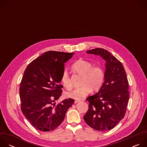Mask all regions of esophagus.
Wrapping results in <instances>:
<instances>
[{"mask_svg":"<svg viewBox=\"0 0 147 147\" xmlns=\"http://www.w3.org/2000/svg\"><path fill=\"white\" fill-rule=\"evenodd\" d=\"M80 102V100H74V103H78V102Z\"/></svg>","mask_w":147,"mask_h":147,"instance_id":"esophagus-1","label":"esophagus"}]
</instances>
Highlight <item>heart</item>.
Segmentation results:
<instances>
[{
    "mask_svg": "<svg viewBox=\"0 0 147 147\" xmlns=\"http://www.w3.org/2000/svg\"><path fill=\"white\" fill-rule=\"evenodd\" d=\"M71 68L74 72L83 77L81 82L82 86L68 92L66 94L67 97L74 99H81L91 93L92 90L98 91L103 86L105 71L100 66H94L91 61L80 59L74 63ZM60 80L67 90L72 88V82L67 70L63 71Z\"/></svg>",
    "mask_w": 147,
    "mask_h": 147,
    "instance_id": "obj_1",
    "label": "heart"
}]
</instances>
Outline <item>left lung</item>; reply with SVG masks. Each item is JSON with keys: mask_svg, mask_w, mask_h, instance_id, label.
Segmentation results:
<instances>
[{"mask_svg": "<svg viewBox=\"0 0 147 147\" xmlns=\"http://www.w3.org/2000/svg\"><path fill=\"white\" fill-rule=\"evenodd\" d=\"M105 60V81L98 93L88 97L89 109L84 116L93 129L105 131L113 128L123 119L129 99V82L121 63L103 48L87 51Z\"/></svg>", "mask_w": 147, "mask_h": 147, "instance_id": "left-lung-1", "label": "left lung"}]
</instances>
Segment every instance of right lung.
I'll list each match as a JSON object with an SVG mask.
<instances>
[{"label":"right lung","instance_id":"obj_1","mask_svg":"<svg viewBox=\"0 0 147 147\" xmlns=\"http://www.w3.org/2000/svg\"><path fill=\"white\" fill-rule=\"evenodd\" d=\"M74 53L50 51L32 61L26 67L20 86L21 109L33 127L53 131L63 121L73 99L53 103L61 95L60 77L65 63Z\"/></svg>","mask_w":147,"mask_h":147}]
</instances>
